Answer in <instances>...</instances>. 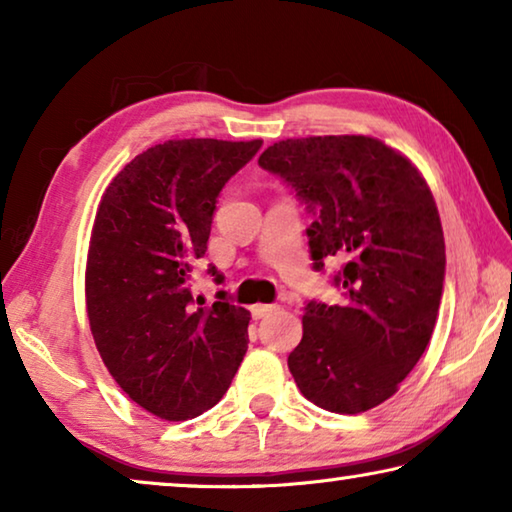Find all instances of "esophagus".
Returning <instances> with one entry per match:
<instances>
[{"label":"esophagus","instance_id":"obj_1","mask_svg":"<svg viewBox=\"0 0 512 512\" xmlns=\"http://www.w3.org/2000/svg\"><path fill=\"white\" fill-rule=\"evenodd\" d=\"M275 309H277L275 305H253V309H250V311H253L255 318H266L268 314H273Z\"/></svg>","mask_w":512,"mask_h":512}]
</instances>
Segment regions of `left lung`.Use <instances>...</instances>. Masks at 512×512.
Listing matches in <instances>:
<instances>
[{
	"mask_svg": "<svg viewBox=\"0 0 512 512\" xmlns=\"http://www.w3.org/2000/svg\"><path fill=\"white\" fill-rule=\"evenodd\" d=\"M259 167L296 189L318 219L307 230L311 259H343L345 300H311L289 370L309 402L357 415L400 391L438 320L445 237L418 167L368 135L282 140Z\"/></svg>",
	"mask_w": 512,
	"mask_h": 512,
	"instance_id": "obj_1",
	"label": "left lung"
}]
</instances>
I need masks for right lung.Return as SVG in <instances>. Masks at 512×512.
<instances>
[{"label": "right lung", "mask_w": 512, "mask_h": 512, "mask_svg": "<svg viewBox=\"0 0 512 512\" xmlns=\"http://www.w3.org/2000/svg\"><path fill=\"white\" fill-rule=\"evenodd\" d=\"M259 146L155 144L110 180L97 207L85 266L92 339L121 391L162 420L212 409L248 350L250 311L223 291L196 307L187 280L207 250L216 196Z\"/></svg>", "instance_id": "1"}]
</instances>
